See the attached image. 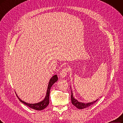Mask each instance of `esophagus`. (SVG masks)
Listing matches in <instances>:
<instances>
[{
  "label": "esophagus",
  "mask_w": 123,
  "mask_h": 123,
  "mask_svg": "<svg viewBox=\"0 0 123 123\" xmlns=\"http://www.w3.org/2000/svg\"><path fill=\"white\" fill-rule=\"evenodd\" d=\"M69 69H68V67H65L64 68H63L62 70V71L61 72V73H60V75L62 77H65V76H66V75H67L68 73L69 72Z\"/></svg>",
  "instance_id": "obj_1"
}]
</instances>
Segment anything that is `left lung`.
I'll return each mask as SVG.
<instances>
[{"mask_svg": "<svg viewBox=\"0 0 123 123\" xmlns=\"http://www.w3.org/2000/svg\"><path fill=\"white\" fill-rule=\"evenodd\" d=\"M71 102H72V103L73 104V105H74L75 106H76L77 108L80 109L87 108L89 106H92V105L95 103L97 101L99 100V99H98L96 101H93V102H92L88 103H82V102H79L77 100L74 99V98L73 97L72 92H71Z\"/></svg>", "mask_w": 123, "mask_h": 123, "instance_id": "1", "label": "left lung"}]
</instances>
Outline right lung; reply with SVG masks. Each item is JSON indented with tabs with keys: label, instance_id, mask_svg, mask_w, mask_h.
I'll return each instance as SVG.
<instances>
[{
	"label": "right lung",
	"instance_id": "1",
	"mask_svg": "<svg viewBox=\"0 0 123 123\" xmlns=\"http://www.w3.org/2000/svg\"><path fill=\"white\" fill-rule=\"evenodd\" d=\"M57 80H58V77H57V75H55L53 76V77H52V78L50 79L49 84H48L47 93H46L45 98L43 101H42L41 102H40L39 103H35V104L27 103L25 102H24V101L21 100L19 98H18V96L17 95H16V96H17L18 98L19 99L20 101H21V102L23 103L25 105H27V106L29 107L32 109L37 110V111H42V110L45 109L48 105V104L49 103V95H50V88L52 86L53 84L57 81Z\"/></svg>",
	"mask_w": 123,
	"mask_h": 123
}]
</instances>
